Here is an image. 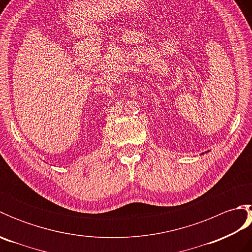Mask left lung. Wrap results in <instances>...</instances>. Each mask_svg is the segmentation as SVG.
Returning <instances> with one entry per match:
<instances>
[{
	"label": "left lung",
	"mask_w": 252,
	"mask_h": 252,
	"mask_svg": "<svg viewBox=\"0 0 252 252\" xmlns=\"http://www.w3.org/2000/svg\"><path fill=\"white\" fill-rule=\"evenodd\" d=\"M202 155H203V154H202Z\"/></svg>",
	"instance_id": "left-lung-1"
}]
</instances>
